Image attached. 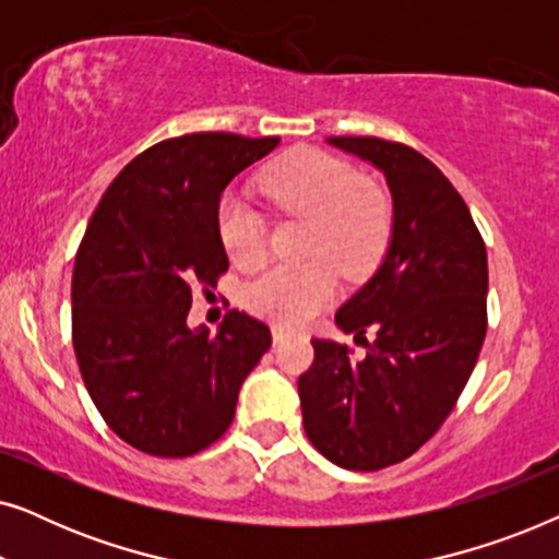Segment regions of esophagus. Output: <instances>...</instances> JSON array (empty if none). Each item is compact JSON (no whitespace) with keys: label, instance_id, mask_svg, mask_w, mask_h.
I'll return each mask as SVG.
<instances>
[{"label":"esophagus","instance_id":"obj_1","mask_svg":"<svg viewBox=\"0 0 559 559\" xmlns=\"http://www.w3.org/2000/svg\"><path fill=\"white\" fill-rule=\"evenodd\" d=\"M285 335H287L285 328H282V325H272V341H274V343L285 341Z\"/></svg>","mask_w":559,"mask_h":559}]
</instances>
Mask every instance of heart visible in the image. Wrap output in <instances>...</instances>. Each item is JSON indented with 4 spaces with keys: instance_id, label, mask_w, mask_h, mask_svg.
<instances>
[{
    "instance_id": "b5f03b06",
    "label": "heart",
    "mask_w": 559,
    "mask_h": 559,
    "mask_svg": "<svg viewBox=\"0 0 559 559\" xmlns=\"http://www.w3.org/2000/svg\"><path fill=\"white\" fill-rule=\"evenodd\" d=\"M264 190L280 209L310 218L305 239L310 259L266 266L243 289V300L257 316L302 325L331 302L335 266L343 277L361 280L379 264L392 234V209L354 165L323 150H297L280 159L266 173ZM216 226L234 264L262 262L266 226L247 198L224 195Z\"/></svg>"
}]
</instances>
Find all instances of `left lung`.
Listing matches in <instances>:
<instances>
[{"instance_id": "8db88e82", "label": "left lung", "mask_w": 559, "mask_h": 559, "mask_svg": "<svg viewBox=\"0 0 559 559\" xmlns=\"http://www.w3.org/2000/svg\"><path fill=\"white\" fill-rule=\"evenodd\" d=\"M328 142L384 173L392 239L335 312L343 333H377L366 356L354 361L343 343L312 338L316 361L297 392L305 432L328 461L379 471L423 448L468 384L486 338V243L453 182L417 150L379 136Z\"/></svg>"}]
</instances>
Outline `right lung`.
Returning a JSON list of instances; mask_svg holds the SVG:
<instances>
[{
	"label": "right lung",
	"mask_w": 559,
	"mask_h": 559,
	"mask_svg": "<svg viewBox=\"0 0 559 559\" xmlns=\"http://www.w3.org/2000/svg\"><path fill=\"white\" fill-rule=\"evenodd\" d=\"M280 144L195 132L152 144L88 221L73 266V348L106 425L157 457H188L231 425L239 389L272 346L262 320L228 310L218 333L188 328L190 285L228 270L218 203Z\"/></svg>",
	"instance_id": "obj_1"
}]
</instances>
